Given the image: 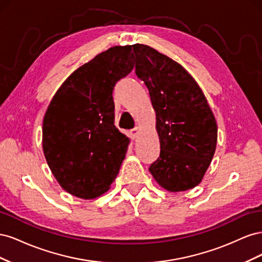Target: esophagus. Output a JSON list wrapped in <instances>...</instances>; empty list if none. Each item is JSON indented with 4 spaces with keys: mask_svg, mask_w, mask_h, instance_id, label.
<instances>
[{
    "mask_svg": "<svg viewBox=\"0 0 262 262\" xmlns=\"http://www.w3.org/2000/svg\"><path fill=\"white\" fill-rule=\"evenodd\" d=\"M139 128H134V129H132L131 131H130V137L134 140V139H137L138 138V136H139Z\"/></svg>",
    "mask_w": 262,
    "mask_h": 262,
    "instance_id": "esophagus-1",
    "label": "esophagus"
}]
</instances>
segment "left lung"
Wrapping results in <instances>:
<instances>
[{"instance_id":"1","label":"left lung","mask_w":262,"mask_h":262,"mask_svg":"<svg viewBox=\"0 0 262 262\" xmlns=\"http://www.w3.org/2000/svg\"><path fill=\"white\" fill-rule=\"evenodd\" d=\"M136 74L146 85L156 115L161 153L149 172L170 192L201 182L215 153L217 125L200 86L179 63L136 43Z\"/></svg>"}]
</instances>
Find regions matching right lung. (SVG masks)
Segmentation results:
<instances>
[{"mask_svg":"<svg viewBox=\"0 0 262 262\" xmlns=\"http://www.w3.org/2000/svg\"><path fill=\"white\" fill-rule=\"evenodd\" d=\"M131 46H116L75 70L54 94L42 122L46 161L59 185L81 199L110 189L130 139L115 126L113 91L133 67Z\"/></svg>","mask_w":262,"mask_h":262,"instance_id":"1","label":"right lung"}]
</instances>
